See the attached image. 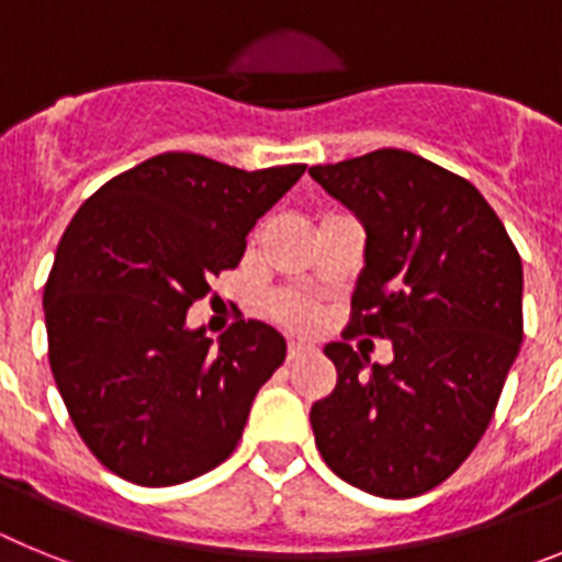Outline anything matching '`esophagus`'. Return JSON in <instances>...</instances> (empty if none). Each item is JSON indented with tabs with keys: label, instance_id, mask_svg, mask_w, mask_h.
I'll use <instances>...</instances> for the list:
<instances>
[{
	"label": "esophagus",
	"instance_id": "1",
	"mask_svg": "<svg viewBox=\"0 0 562 562\" xmlns=\"http://www.w3.org/2000/svg\"><path fill=\"white\" fill-rule=\"evenodd\" d=\"M306 351H310V346H304V342H295L292 340L290 346H286V360H297V357H304Z\"/></svg>",
	"mask_w": 562,
	"mask_h": 562
}]
</instances>
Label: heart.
Listing matches in <instances>:
<instances>
[{
    "mask_svg": "<svg viewBox=\"0 0 562 562\" xmlns=\"http://www.w3.org/2000/svg\"><path fill=\"white\" fill-rule=\"evenodd\" d=\"M265 312L281 326L290 329H312L317 324V304L301 292H272L265 301Z\"/></svg>",
    "mask_w": 562,
    "mask_h": 562,
    "instance_id": "heart-1",
    "label": "heart"
}]
</instances>
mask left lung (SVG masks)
Returning a JSON list of instances; mask_svg holds the SVG:
<instances>
[{
	"instance_id": "1",
	"label": "left lung",
	"mask_w": 562,
	"mask_h": 562,
	"mask_svg": "<svg viewBox=\"0 0 562 562\" xmlns=\"http://www.w3.org/2000/svg\"><path fill=\"white\" fill-rule=\"evenodd\" d=\"M312 180L366 227V270L337 385L312 405L315 445L342 481L414 498L464 464L493 422L524 340V267L498 213L459 173L400 148L312 166ZM355 336L395 342L366 370Z\"/></svg>"
}]
</instances>
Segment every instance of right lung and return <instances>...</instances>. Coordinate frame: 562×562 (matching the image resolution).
Returning <instances> with one entry per match:
<instances>
[{"label":"right lung","mask_w":562,"mask_h":562,"mask_svg":"<svg viewBox=\"0 0 562 562\" xmlns=\"http://www.w3.org/2000/svg\"><path fill=\"white\" fill-rule=\"evenodd\" d=\"M306 166L241 171L166 151L98 188L44 284L49 369L92 456L140 486L205 475L236 450L284 337L236 321L211 346L186 312Z\"/></svg>","instance_id":"add662e5"}]
</instances>
